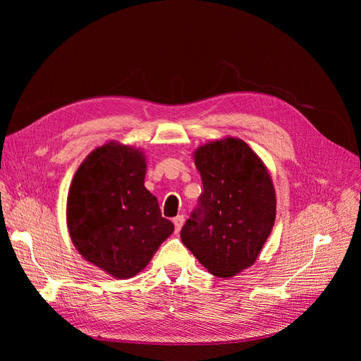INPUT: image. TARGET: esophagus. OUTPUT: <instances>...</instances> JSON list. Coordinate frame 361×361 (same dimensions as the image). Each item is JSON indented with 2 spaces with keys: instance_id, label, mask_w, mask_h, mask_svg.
Instances as JSON below:
<instances>
[{
  "instance_id": "esophagus-1",
  "label": "esophagus",
  "mask_w": 361,
  "mask_h": 361,
  "mask_svg": "<svg viewBox=\"0 0 361 361\" xmlns=\"http://www.w3.org/2000/svg\"><path fill=\"white\" fill-rule=\"evenodd\" d=\"M173 223H174V227H176V233H179L182 226H183V223H185L183 215H178L176 218H173Z\"/></svg>"
}]
</instances>
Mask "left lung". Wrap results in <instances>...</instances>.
<instances>
[{
	"instance_id": "left-lung-1",
	"label": "left lung",
	"mask_w": 361,
	"mask_h": 361,
	"mask_svg": "<svg viewBox=\"0 0 361 361\" xmlns=\"http://www.w3.org/2000/svg\"><path fill=\"white\" fill-rule=\"evenodd\" d=\"M203 194L180 239L212 276L231 279L255 264L276 221V188L245 141L223 137L192 154Z\"/></svg>"
}]
</instances>
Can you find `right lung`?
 <instances>
[{
    "mask_svg": "<svg viewBox=\"0 0 361 361\" xmlns=\"http://www.w3.org/2000/svg\"><path fill=\"white\" fill-rule=\"evenodd\" d=\"M141 147L108 141L84 158L68 192L71 241L92 265L118 280L143 271L174 226L145 187Z\"/></svg>",
    "mask_w": 361,
    "mask_h": 361,
    "instance_id": "1",
    "label": "right lung"
}]
</instances>
